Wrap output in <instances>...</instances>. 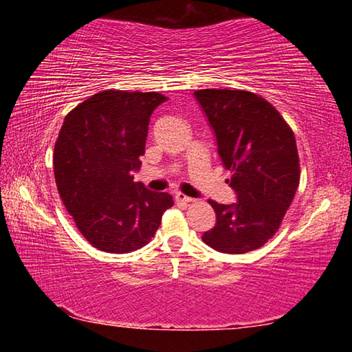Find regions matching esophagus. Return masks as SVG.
Wrapping results in <instances>:
<instances>
[{"label":"esophagus","instance_id":"34e87169","mask_svg":"<svg viewBox=\"0 0 352 352\" xmlns=\"http://www.w3.org/2000/svg\"><path fill=\"white\" fill-rule=\"evenodd\" d=\"M175 200L177 201H182V204H192V201H194V199H190L189 195L183 194V192H177L175 194Z\"/></svg>","mask_w":352,"mask_h":352}]
</instances>
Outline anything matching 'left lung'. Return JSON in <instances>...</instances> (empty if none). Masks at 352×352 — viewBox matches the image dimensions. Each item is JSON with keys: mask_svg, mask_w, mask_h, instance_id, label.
<instances>
[{"mask_svg": "<svg viewBox=\"0 0 352 352\" xmlns=\"http://www.w3.org/2000/svg\"><path fill=\"white\" fill-rule=\"evenodd\" d=\"M217 138V151L231 172L237 204L208 200L216 226L201 239L222 253L243 254L276 234L300 184V157L294 130L275 107L247 90L208 88L194 93Z\"/></svg>", "mask_w": 352, "mask_h": 352, "instance_id": "1", "label": "left lung"}]
</instances>
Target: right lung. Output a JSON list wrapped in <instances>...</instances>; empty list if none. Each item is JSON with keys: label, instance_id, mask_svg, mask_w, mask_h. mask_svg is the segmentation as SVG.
Listing matches in <instances>:
<instances>
[{"label": "right lung", "instance_id": "obj_1", "mask_svg": "<svg viewBox=\"0 0 352 352\" xmlns=\"http://www.w3.org/2000/svg\"><path fill=\"white\" fill-rule=\"evenodd\" d=\"M166 98L157 91L105 90L65 116L54 147L62 201L80 234L107 253L147 245L174 205L168 192L133 182L141 168L148 119Z\"/></svg>", "mask_w": 352, "mask_h": 352}]
</instances>
